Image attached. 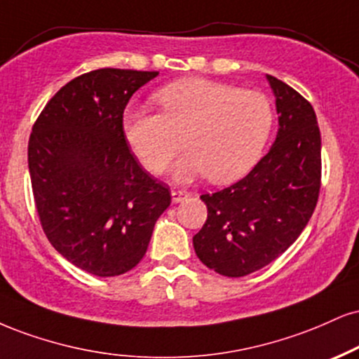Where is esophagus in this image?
Wrapping results in <instances>:
<instances>
[{
	"label": "esophagus",
	"mask_w": 359,
	"mask_h": 359,
	"mask_svg": "<svg viewBox=\"0 0 359 359\" xmlns=\"http://www.w3.org/2000/svg\"><path fill=\"white\" fill-rule=\"evenodd\" d=\"M187 197H189L187 191H179V189H174V191H172V201H174L175 204H179V202H184Z\"/></svg>",
	"instance_id": "obj_1"
}]
</instances>
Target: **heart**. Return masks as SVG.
I'll return each mask as SVG.
<instances>
[{"label": "heart", "instance_id": "obj_1", "mask_svg": "<svg viewBox=\"0 0 359 359\" xmlns=\"http://www.w3.org/2000/svg\"><path fill=\"white\" fill-rule=\"evenodd\" d=\"M162 114L127 109L123 135L147 170L162 174L180 145L189 147L174 167V180L207 175L214 184L244 177L264 154L274 125L264 93L201 76L177 80L154 95Z\"/></svg>", "mask_w": 359, "mask_h": 359}]
</instances>
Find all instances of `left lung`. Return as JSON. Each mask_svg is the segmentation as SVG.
<instances>
[{"mask_svg":"<svg viewBox=\"0 0 359 359\" xmlns=\"http://www.w3.org/2000/svg\"><path fill=\"white\" fill-rule=\"evenodd\" d=\"M279 128L264 157L239 182L201 196L207 221L194 249L209 269L243 278L278 259L299 237L321 189V133L311 103L267 75Z\"/></svg>","mask_w":359,"mask_h":359,"instance_id":"8db88e82","label":"left lung"}]
</instances>
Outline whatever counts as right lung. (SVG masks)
<instances>
[{"label": "right lung", "mask_w": 359, "mask_h": 359, "mask_svg": "<svg viewBox=\"0 0 359 359\" xmlns=\"http://www.w3.org/2000/svg\"><path fill=\"white\" fill-rule=\"evenodd\" d=\"M158 72L100 68L62 86L33 125L28 168L43 231L73 266L120 276L145 256L170 205L167 185L128 149V100Z\"/></svg>", "instance_id": "add662e5"}]
</instances>
